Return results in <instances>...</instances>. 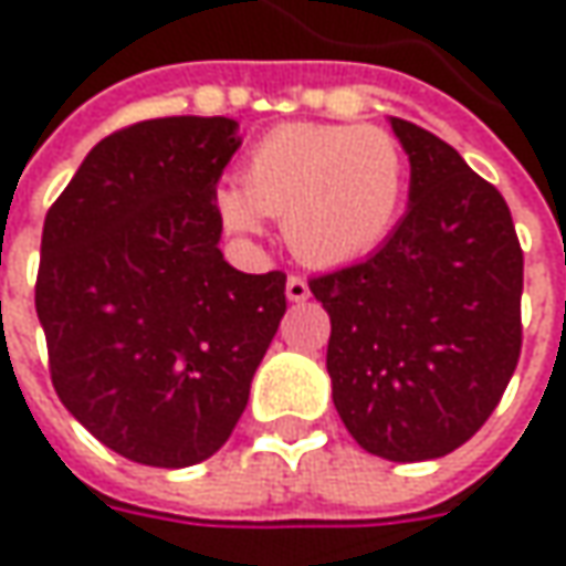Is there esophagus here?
<instances>
[{"mask_svg":"<svg viewBox=\"0 0 566 566\" xmlns=\"http://www.w3.org/2000/svg\"><path fill=\"white\" fill-rule=\"evenodd\" d=\"M286 298L290 302H305L308 298V283L302 276H290L286 280Z\"/></svg>","mask_w":566,"mask_h":566,"instance_id":"obj_1","label":"esophagus"}]
</instances>
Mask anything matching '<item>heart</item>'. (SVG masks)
<instances>
[{"mask_svg":"<svg viewBox=\"0 0 566 566\" xmlns=\"http://www.w3.org/2000/svg\"><path fill=\"white\" fill-rule=\"evenodd\" d=\"M406 191L400 142L378 125H280L254 144L242 188L217 191L232 235H258L283 220L295 258L315 268L359 261L390 235Z\"/></svg>","mask_w":566,"mask_h":566,"instance_id":"obj_1","label":"heart"}]
</instances>
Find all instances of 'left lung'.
<instances>
[{"instance_id":"8db88e82","label":"left lung","mask_w":566,"mask_h":566,"mask_svg":"<svg viewBox=\"0 0 566 566\" xmlns=\"http://www.w3.org/2000/svg\"><path fill=\"white\" fill-rule=\"evenodd\" d=\"M409 207L365 261L308 286L331 315L334 406L368 453L438 460L485 424L523 346V251L511 207L467 160L390 116Z\"/></svg>"}]
</instances>
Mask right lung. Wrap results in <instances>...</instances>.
<instances>
[{"label": "right lung", "mask_w": 566, "mask_h": 566, "mask_svg": "<svg viewBox=\"0 0 566 566\" xmlns=\"http://www.w3.org/2000/svg\"><path fill=\"white\" fill-rule=\"evenodd\" d=\"M239 144L227 116L128 125L46 213L33 302L55 394L132 463L195 467L227 444L286 312V273L220 251L213 198Z\"/></svg>", "instance_id": "1"}]
</instances>
